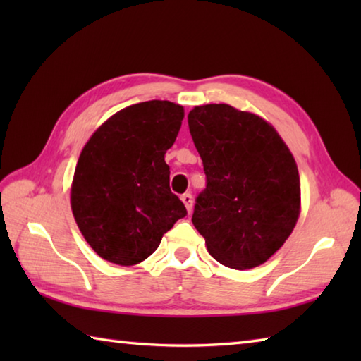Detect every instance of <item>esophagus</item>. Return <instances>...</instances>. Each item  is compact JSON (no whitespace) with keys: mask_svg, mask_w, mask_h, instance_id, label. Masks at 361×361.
I'll use <instances>...</instances> for the list:
<instances>
[{"mask_svg":"<svg viewBox=\"0 0 361 361\" xmlns=\"http://www.w3.org/2000/svg\"><path fill=\"white\" fill-rule=\"evenodd\" d=\"M181 202L185 203V206H186V209H188V212H189V214L192 212V203H194V200H192V194H189V192L183 194V195H181Z\"/></svg>","mask_w":361,"mask_h":361,"instance_id":"1","label":"esophagus"}]
</instances>
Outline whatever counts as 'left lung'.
Segmentation results:
<instances>
[{"mask_svg":"<svg viewBox=\"0 0 361 361\" xmlns=\"http://www.w3.org/2000/svg\"><path fill=\"white\" fill-rule=\"evenodd\" d=\"M188 124L206 173L192 224L209 255L234 270L267 262L301 209L293 155L267 121L228 104L195 106Z\"/></svg>","mask_w":361,"mask_h":361,"instance_id":"left-lung-1","label":"left lung"}]
</instances>
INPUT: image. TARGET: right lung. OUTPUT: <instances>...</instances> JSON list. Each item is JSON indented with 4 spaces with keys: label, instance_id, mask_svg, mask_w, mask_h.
Segmentation results:
<instances>
[{
    "label": "right lung",
    "instance_id": "1",
    "mask_svg": "<svg viewBox=\"0 0 361 361\" xmlns=\"http://www.w3.org/2000/svg\"><path fill=\"white\" fill-rule=\"evenodd\" d=\"M183 118V106L169 101L130 105L105 121L83 147L71 209L90 247L109 262H142L188 214L169 186L164 161Z\"/></svg>",
    "mask_w": 361,
    "mask_h": 361
}]
</instances>
